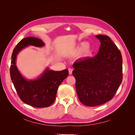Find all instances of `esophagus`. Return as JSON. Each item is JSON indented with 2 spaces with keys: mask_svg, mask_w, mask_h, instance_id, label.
Returning a JSON list of instances; mask_svg holds the SVG:
<instances>
[{
  "mask_svg": "<svg viewBox=\"0 0 135 135\" xmlns=\"http://www.w3.org/2000/svg\"><path fill=\"white\" fill-rule=\"evenodd\" d=\"M68 70H69V73L70 74H72V72H73V69L71 68H69L68 69Z\"/></svg>",
  "mask_w": 135,
  "mask_h": 135,
  "instance_id": "34e87169",
  "label": "esophagus"
}]
</instances>
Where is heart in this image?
Masks as SVG:
<instances>
[{
	"mask_svg": "<svg viewBox=\"0 0 135 135\" xmlns=\"http://www.w3.org/2000/svg\"><path fill=\"white\" fill-rule=\"evenodd\" d=\"M87 42H81L75 47L73 51L72 55L75 56L79 55L81 53L80 57L81 58H87L91 56L92 53V49L89 47Z\"/></svg>",
	"mask_w": 135,
	"mask_h": 135,
	"instance_id": "heart-1",
	"label": "heart"
}]
</instances>
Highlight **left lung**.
Instances as JSON below:
<instances>
[{
  "label": "left lung",
  "instance_id": "8db88e82",
  "mask_svg": "<svg viewBox=\"0 0 135 135\" xmlns=\"http://www.w3.org/2000/svg\"><path fill=\"white\" fill-rule=\"evenodd\" d=\"M97 54L76 61L73 75L80 101L88 107L105 104L114 97L122 81V57L109 36L98 35Z\"/></svg>",
  "mask_w": 135,
  "mask_h": 135
}]
</instances>
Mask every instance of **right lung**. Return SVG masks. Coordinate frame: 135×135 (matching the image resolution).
I'll list each match as a JSON object with an SVG mask.
<instances>
[{
	"instance_id": "obj_1",
	"label": "right lung",
	"mask_w": 135,
	"mask_h": 135,
	"mask_svg": "<svg viewBox=\"0 0 135 135\" xmlns=\"http://www.w3.org/2000/svg\"><path fill=\"white\" fill-rule=\"evenodd\" d=\"M29 46L42 47L45 43L37 38L27 37L17 44L12 54L10 74L12 83L23 103L35 108L48 107L54 103L59 85L68 76L69 71L67 69L54 71L47 67L36 78L26 79L16 66V59L20 52Z\"/></svg>"
}]
</instances>
